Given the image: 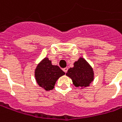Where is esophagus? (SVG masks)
<instances>
[{
	"instance_id": "34e87169",
	"label": "esophagus",
	"mask_w": 122,
	"mask_h": 122,
	"mask_svg": "<svg viewBox=\"0 0 122 122\" xmlns=\"http://www.w3.org/2000/svg\"><path fill=\"white\" fill-rule=\"evenodd\" d=\"M63 71L65 73L67 72V71H68V68H67V67H66V68H63Z\"/></svg>"
}]
</instances>
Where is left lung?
<instances>
[{
    "instance_id": "obj_1",
    "label": "left lung",
    "mask_w": 122,
    "mask_h": 122,
    "mask_svg": "<svg viewBox=\"0 0 122 122\" xmlns=\"http://www.w3.org/2000/svg\"><path fill=\"white\" fill-rule=\"evenodd\" d=\"M66 75L72 79L73 84L77 87L89 86L94 79L93 69L82 57L75 62L74 67L69 68Z\"/></svg>"
}]
</instances>
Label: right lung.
I'll use <instances>...</instances> for the list:
<instances>
[{"label": "right lung", "instance_id": "add662e5", "mask_svg": "<svg viewBox=\"0 0 122 122\" xmlns=\"http://www.w3.org/2000/svg\"><path fill=\"white\" fill-rule=\"evenodd\" d=\"M65 73L57 65H52V62L48 58L45 57L39 64L36 70L37 83L40 86L46 91H50L54 89L56 82Z\"/></svg>", "mask_w": 122, "mask_h": 122}]
</instances>
